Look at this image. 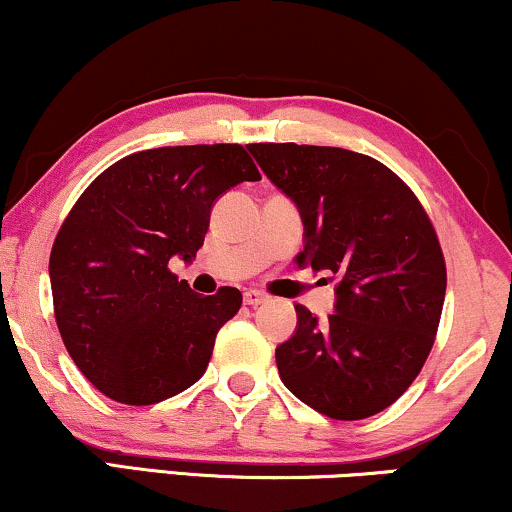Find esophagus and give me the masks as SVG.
I'll list each match as a JSON object with an SVG mask.
<instances>
[{
  "instance_id": "obj_1",
  "label": "esophagus",
  "mask_w": 512,
  "mask_h": 512,
  "mask_svg": "<svg viewBox=\"0 0 512 512\" xmlns=\"http://www.w3.org/2000/svg\"><path fill=\"white\" fill-rule=\"evenodd\" d=\"M244 301L249 306H261V304H266L268 301V296L263 294V292H258V289H246L244 292Z\"/></svg>"
}]
</instances>
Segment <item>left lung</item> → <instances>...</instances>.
<instances>
[{
  "label": "left lung",
  "mask_w": 512,
  "mask_h": 512,
  "mask_svg": "<svg viewBox=\"0 0 512 512\" xmlns=\"http://www.w3.org/2000/svg\"><path fill=\"white\" fill-rule=\"evenodd\" d=\"M263 173L299 206V266L337 277L325 323L296 304V332L275 349L280 380L334 420L389 408L430 356L446 263L425 208L399 175L356 151L249 144Z\"/></svg>",
  "instance_id": "obj_1"
}]
</instances>
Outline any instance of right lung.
Instances as JSON below:
<instances>
[{"instance_id": "right-lung-1", "label": "right lung", "mask_w": 512, "mask_h": 512, "mask_svg": "<svg viewBox=\"0 0 512 512\" xmlns=\"http://www.w3.org/2000/svg\"><path fill=\"white\" fill-rule=\"evenodd\" d=\"M261 180L242 144L137 151L106 168L63 220L49 256L54 315L82 375L128 406H151L204 375L242 292L201 296L170 273L192 261L211 208Z\"/></svg>"}]
</instances>
